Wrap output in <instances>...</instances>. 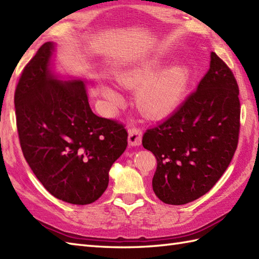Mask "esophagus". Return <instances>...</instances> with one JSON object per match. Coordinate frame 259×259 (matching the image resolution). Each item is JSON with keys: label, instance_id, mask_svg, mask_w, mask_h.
Segmentation results:
<instances>
[{"label": "esophagus", "instance_id": "1", "mask_svg": "<svg viewBox=\"0 0 259 259\" xmlns=\"http://www.w3.org/2000/svg\"><path fill=\"white\" fill-rule=\"evenodd\" d=\"M142 140V130L138 126H131L128 130V142L130 146H139Z\"/></svg>", "mask_w": 259, "mask_h": 259}]
</instances>
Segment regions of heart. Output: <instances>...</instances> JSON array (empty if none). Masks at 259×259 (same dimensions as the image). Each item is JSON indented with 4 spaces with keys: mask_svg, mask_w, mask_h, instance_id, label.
I'll return each instance as SVG.
<instances>
[{
    "mask_svg": "<svg viewBox=\"0 0 259 259\" xmlns=\"http://www.w3.org/2000/svg\"><path fill=\"white\" fill-rule=\"evenodd\" d=\"M158 59H145L121 71L117 79L129 89H136V101L140 110L149 118L167 114L183 100L189 83V71L186 67H172L161 72ZM99 92L111 104L118 106L122 100L111 87L100 85Z\"/></svg>",
    "mask_w": 259,
    "mask_h": 259,
    "instance_id": "1",
    "label": "heart"
}]
</instances>
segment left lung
<instances>
[{"label":"left lung","instance_id":"left-lung-1","mask_svg":"<svg viewBox=\"0 0 259 259\" xmlns=\"http://www.w3.org/2000/svg\"><path fill=\"white\" fill-rule=\"evenodd\" d=\"M197 90L142 137L157 159L156 196L168 205H185L210 190L237 149L239 89L232 70L216 53Z\"/></svg>","mask_w":259,"mask_h":259}]
</instances>
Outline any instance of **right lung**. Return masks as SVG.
Listing matches in <instances>:
<instances>
[{"mask_svg":"<svg viewBox=\"0 0 259 259\" xmlns=\"http://www.w3.org/2000/svg\"><path fill=\"white\" fill-rule=\"evenodd\" d=\"M52 42L22 71L14 95L22 152L33 174L58 199L88 205L106 191L109 170L128 145L122 123L98 117L83 81H62L50 70Z\"/></svg>","mask_w":259,"mask_h":259,"instance_id":"1","label":"right lung"}]
</instances>
